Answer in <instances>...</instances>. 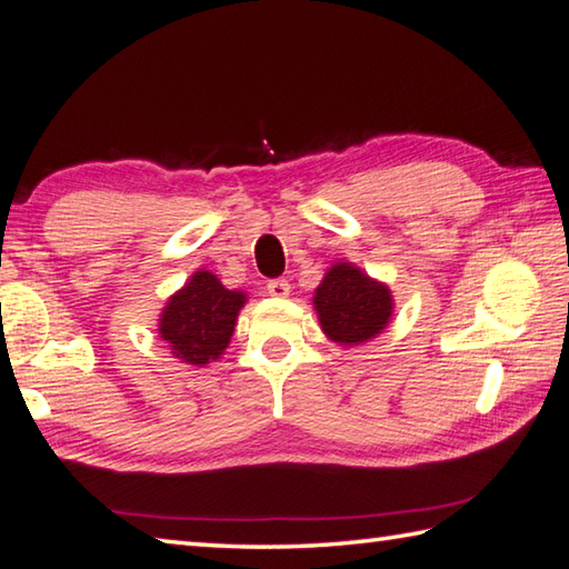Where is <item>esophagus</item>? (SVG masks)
<instances>
[{"instance_id":"34e87169","label":"esophagus","mask_w":569,"mask_h":569,"mask_svg":"<svg viewBox=\"0 0 569 569\" xmlns=\"http://www.w3.org/2000/svg\"><path fill=\"white\" fill-rule=\"evenodd\" d=\"M266 291H269L271 298H288L291 296V283H288L286 278H276V281H269Z\"/></svg>"}]
</instances>
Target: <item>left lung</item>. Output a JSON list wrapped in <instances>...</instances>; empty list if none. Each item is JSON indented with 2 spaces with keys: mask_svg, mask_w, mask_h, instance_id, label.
<instances>
[{
  "mask_svg": "<svg viewBox=\"0 0 569 569\" xmlns=\"http://www.w3.org/2000/svg\"><path fill=\"white\" fill-rule=\"evenodd\" d=\"M393 306L391 288L352 261H335L312 296L325 337L340 347H359L379 337L389 328Z\"/></svg>",
  "mask_w": 569,
  "mask_h": 569,
  "instance_id": "obj_1",
  "label": "left lung"
}]
</instances>
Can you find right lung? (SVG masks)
<instances>
[{
    "label": "right lung",
    "mask_w": 569,
    "mask_h": 569,
    "mask_svg": "<svg viewBox=\"0 0 569 569\" xmlns=\"http://www.w3.org/2000/svg\"><path fill=\"white\" fill-rule=\"evenodd\" d=\"M247 300L244 291H229L212 271L200 269L166 300L159 337L183 365H210L229 347Z\"/></svg>",
    "instance_id": "right-lung-1"
}]
</instances>
